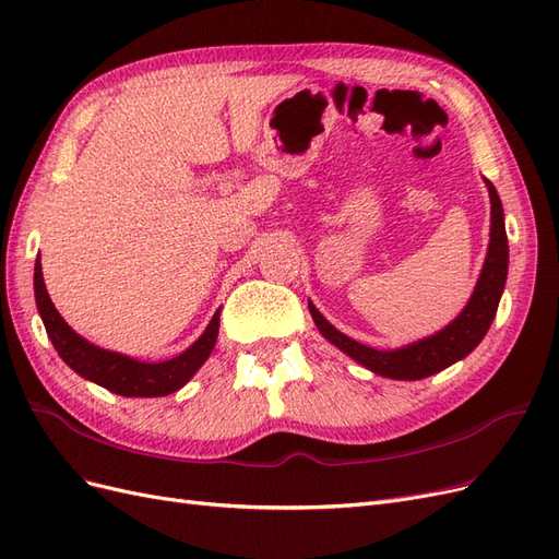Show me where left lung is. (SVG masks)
<instances>
[{"label": "left lung", "instance_id": "obj_1", "mask_svg": "<svg viewBox=\"0 0 559 559\" xmlns=\"http://www.w3.org/2000/svg\"><path fill=\"white\" fill-rule=\"evenodd\" d=\"M485 186L489 193V205H492V210H489L487 257L480 270V277L476 282V289H473L464 310L456 314L445 329L396 349H376L357 343L354 337L337 331L308 300V308L319 333L324 335L331 345L345 352L349 359L361 364L368 370H373V373L382 378L392 380L429 378L438 373V370L468 357V354L480 345L489 326H492V319L497 314L506 286V275H509V238H506L503 226V207L492 181L485 179Z\"/></svg>", "mask_w": 559, "mask_h": 559}]
</instances>
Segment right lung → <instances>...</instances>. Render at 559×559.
Listing matches in <instances>:
<instances>
[{"label": "right lung", "instance_id": "1", "mask_svg": "<svg viewBox=\"0 0 559 559\" xmlns=\"http://www.w3.org/2000/svg\"><path fill=\"white\" fill-rule=\"evenodd\" d=\"M35 298L46 333L56 352L60 354V359L81 378L105 386L118 396L175 394L177 389L189 382L198 373L200 366L210 359L218 335V314H222V308H218L198 341L189 349L177 354V357L167 361H140L128 357V354H118L88 343L86 337H81L70 324H67L46 292L39 257L35 263Z\"/></svg>", "mask_w": 559, "mask_h": 559}]
</instances>
